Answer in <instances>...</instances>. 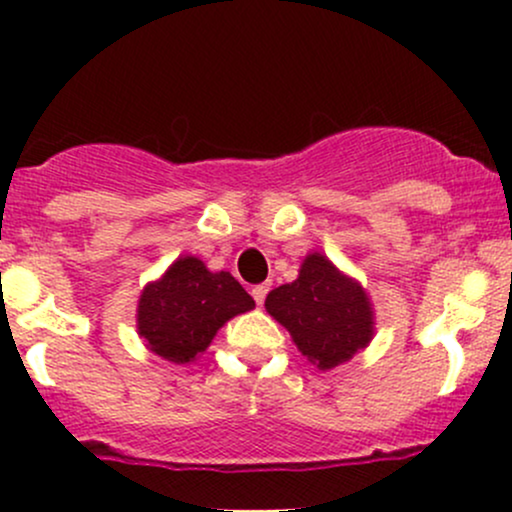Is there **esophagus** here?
Segmentation results:
<instances>
[{"label":"esophagus","instance_id":"34e87169","mask_svg":"<svg viewBox=\"0 0 512 512\" xmlns=\"http://www.w3.org/2000/svg\"><path fill=\"white\" fill-rule=\"evenodd\" d=\"M267 291H269V284H257V286H252V298H255L257 305L264 303V298H267Z\"/></svg>","mask_w":512,"mask_h":512}]
</instances>
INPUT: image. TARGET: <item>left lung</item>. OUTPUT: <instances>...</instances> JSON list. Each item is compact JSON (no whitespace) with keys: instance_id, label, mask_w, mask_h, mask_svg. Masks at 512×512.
Wrapping results in <instances>:
<instances>
[{"instance_id":"obj_1","label":"left lung","mask_w":512,"mask_h":512,"mask_svg":"<svg viewBox=\"0 0 512 512\" xmlns=\"http://www.w3.org/2000/svg\"><path fill=\"white\" fill-rule=\"evenodd\" d=\"M264 308L320 370L349 361L373 339L368 293L320 252L305 257L296 281L269 291Z\"/></svg>"}]
</instances>
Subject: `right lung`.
I'll list each match as a JSON object with an SVG mask.
<instances>
[{"mask_svg":"<svg viewBox=\"0 0 512 512\" xmlns=\"http://www.w3.org/2000/svg\"><path fill=\"white\" fill-rule=\"evenodd\" d=\"M255 301L228 272H209L197 257H178L139 298L137 330L154 354L190 363L207 351L231 317L248 313Z\"/></svg>","mask_w":512,"mask_h":512,"instance_id":"obj_1","label":"right lung"}]
</instances>
